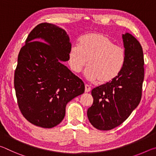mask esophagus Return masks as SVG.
<instances>
[{
  "instance_id": "1",
  "label": "esophagus",
  "mask_w": 156,
  "mask_h": 156,
  "mask_svg": "<svg viewBox=\"0 0 156 156\" xmlns=\"http://www.w3.org/2000/svg\"><path fill=\"white\" fill-rule=\"evenodd\" d=\"M91 91V87H89L88 84H85V89H84V91L86 92V93H88Z\"/></svg>"
}]
</instances>
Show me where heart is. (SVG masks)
I'll list each match as a JSON object with an SVG mask.
<instances>
[{
  "label": "heart",
  "instance_id": "1",
  "mask_svg": "<svg viewBox=\"0 0 156 156\" xmlns=\"http://www.w3.org/2000/svg\"><path fill=\"white\" fill-rule=\"evenodd\" d=\"M78 44L72 45L68 52V64L73 72L80 73L87 63L84 76L91 82L109 83L119 75L125 63V50L106 34H87Z\"/></svg>",
  "mask_w": 156,
  "mask_h": 156
}]
</instances>
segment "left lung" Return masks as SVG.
<instances>
[{"label": "left lung", "mask_w": 156, "mask_h": 156, "mask_svg": "<svg viewBox=\"0 0 156 156\" xmlns=\"http://www.w3.org/2000/svg\"><path fill=\"white\" fill-rule=\"evenodd\" d=\"M126 60L114 80L92 89L93 105L87 110L89 122L99 130L121 125L138 107L144 80V57L141 44L131 34H122Z\"/></svg>", "instance_id": "obj_1"}]
</instances>
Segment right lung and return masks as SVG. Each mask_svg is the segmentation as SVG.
<instances>
[{
    "instance_id": "right-lung-1",
    "label": "right lung",
    "mask_w": 156,
    "mask_h": 156,
    "mask_svg": "<svg viewBox=\"0 0 156 156\" xmlns=\"http://www.w3.org/2000/svg\"><path fill=\"white\" fill-rule=\"evenodd\" d=\"M71 47L63 29L44 23L33 29L20 50L16 95L20 112L34 125H58L65 118L67 102L84 93L83 82L62 63L68 61Z\"/></svg>"
}]
</instances>
